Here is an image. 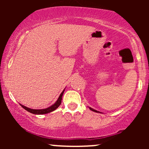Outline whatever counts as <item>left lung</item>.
Listing matches in <instances>:
<instances>
[{"label":"left lung","instance_id":"8db88e82","mask_svg":"<svg viewBox=\"0 0 149 149\" xmlns=\"http://www.w3.org/2000/svg\"><path fill=\"white\" fill-rule=\"evenodd\" d=\"M89 108H90V110H91V111H94V112H97V113H100V111H96V110H95V109H92V108H91V107H89Z\"/></svg>","mask_w":149,"mask_h":149}]
</instances>
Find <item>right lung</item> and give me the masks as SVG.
Returning a JSON list of instances; mask_svg holds the SVG:
<instances>
[{
  "mask_svg": "<svg viewBox=\"0 0 149 149\" xmlns=\"http://www.w3.org/2000/svg\"><path fill=\"white\" fill-rule=\"evenodd\" d=\"M64 90H63L62 92L61 93V95H59V98H58V100H57V102H56L55 103H54V104H52V105L50 106L49 107L46 108V109H30V108L25 107V106H24V105H22V104H20V105H21L22 107L24 108L25 110H26L27 111L31 113L36 114V115H41V114L48 113L52 112V111H53L55 110V109H57V108L59 107V105H60L61 103V100H62V96H63V94H64Z\"/></svg>",
  "mask_w": 149,
  "mask_h": 149,
  "instance_id": "1",
  "label": "right lung"
}]
</instances>
